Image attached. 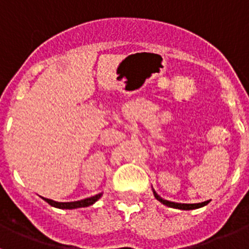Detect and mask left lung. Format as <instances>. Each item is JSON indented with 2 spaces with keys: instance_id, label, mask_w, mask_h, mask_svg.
I'll use <instances>...</instances> for the list:
<instances>
[{
  "instance_id": "8db88e82",
  "label": "left lung",
  "mask_w": 249,
  "mask_h": 249,
  "mask_svg": "<svg viewBox=\"0 0 249 249\" xmlns=\"http://www.w3.org/2000/svg\"><path fill=\"white\" fill-rule=\"evenodd\" d=\"M153 195H155V197L160 202V203L166 204V206H168V207H172V208H177V210H184V211L201 208V207L206 206V204H208V202H210V201H206V202H202V203H176V202L167 201V199H163L162 197H160V196L156 193L155 190H153Z\"/></svg>"
}]
</instances>
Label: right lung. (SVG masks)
Wrapping results in <instances>:
<instances>
[{"label":"right lung","instance_id":"obj_1","mask_svg":"<svg viewBox=\"0 0 249 249\" xmlns=\"http://www.w3.org/2000/svg\"><path fill=\"white\" fill-rule=\"evenodd\" d=\"M102 197V193H98V195L93 196V197H89V198L81 199V201H74V202H56L52 201V199H48L42 197L48 204H51L52 207H56V208H61V210H74V208H81V207H89L91 204H93L94 202H97L98 199Z\"/></svg>","mask_w":249,"mask_h":249}]
</instances>
